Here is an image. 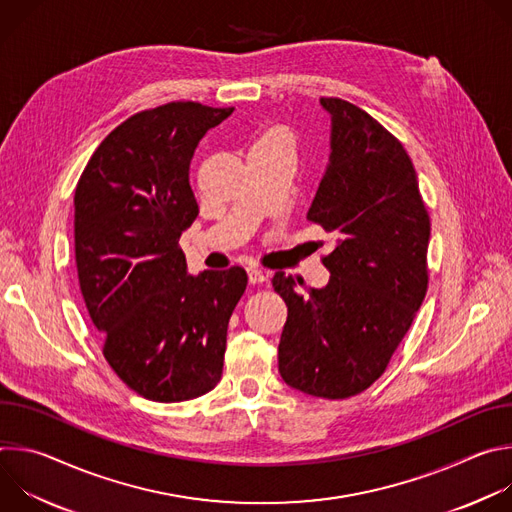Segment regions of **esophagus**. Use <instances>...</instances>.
<instances>
[{"label": "esophagus", "mask_w": 512, "mask_h": 512, "mask_svg": "<svg viewBox=\"0 0 512 512\" xmlns=\"http://www.w3.org/2000/svg\"><path fill=\"white\" fill-rule=\"evenodd\" d=\"M247 275H249V283H253V285L267 281V273H263L261 269H255V267L247 269Z\"/></svg>", "instance_id": "1"}]
</instances>
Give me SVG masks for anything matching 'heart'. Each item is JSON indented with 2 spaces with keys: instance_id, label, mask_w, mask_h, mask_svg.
<instances>
[{
  "instance_id": "obj_1",
  "label": "heart",
  "mask_w": 512,
  "mask_h": 512,
  "mask_svg": "<svg viewBox=\"0 0 512 512\" xmlns=\"http://www.w3.org/2000/svg\"><path fill=\"white\" fill-rule=\"evenodd\" d=\"M265 139H279V141H287L289 143V137H287V133L283 129H269V131H265L259 137V141H265Z\"/></svg>"
}]
</instances>
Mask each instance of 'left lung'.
Masks as SVG:
<instances>
[{
  "instance_id": "obj_1",
  "label": "left lung",
  "mask_w": 512,
  "mask_h": 512,
  "mask_svg": "<svg viewBox=\"0 0 512 512\" xmlns=\"http://www.w3.org/2000/svg\"><path fill=\"white\" fill-rule=\"evenodd\" d=\"M320 105L332 119L330 160L308 221L336 247L322 259V289L273 275L287 306L277 358L289 387L346 399L385 373L425 298L431 225L401 141L348 101Z\"/></svg>"
}]
</instances>
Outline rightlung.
<instances>
[{"label": "right lung", "instance_id": "right-lung-1", "mask_svg": "<svg viewBox=\"0 0 512 512\" xmlns=\"http://www.w3.org/2000/svg\"><path fill=\"white\" fill-rule=\"evenodd\" d=\"M233 111L174 101L135 113L101 141L75 190V257L89 316L109 367L145 399L188 401L223 375L247 273L188 275L178 241L198 216L196 145Z\"/></svg>", "mask_w": 512, "mask_h": 512}]
</instances>
